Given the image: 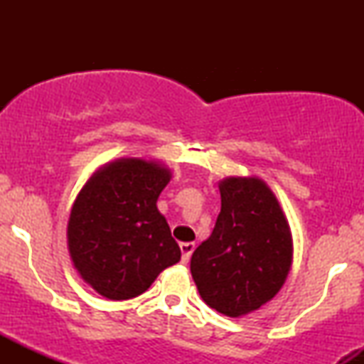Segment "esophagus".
Instances as JSON below:
<instances>
[{"mask_svg": "<svg viewBox=\"0 0 364 364\" xmlns=\"http://www.w3.org/2000/svg\"><path fill=\"white\" fill-rule=\"evenodd\" d=\"M179 248H181V253H183V263H188L191 253H193L195 250V243H181L179 245Z\"/></svg>", "mask_w": 364, "mask_h": 364, "instance_id": "34e87169", "label": "esophagus"}]
</instances>
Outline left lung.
I'll use <instances>...</instances> for the list:
<instances>
[{
  "label": "left lung",
  "instance_id": "obj_1",
  "mask_svg": "<svg viewBox=\"0 0 364 364\" xmlns=\"http://www.w3.org/2000/svg\"><path fill=\"white\" fill-rule=\"evenodd\" d=\"M220 214L212 235L193 252L190 270L212 310L231 318L274 298L292 263V235L277 196L257 176L219 183Z\"/></svg>",
  "mask_w": 364,
  "mask_h": 364
}]
</instances>
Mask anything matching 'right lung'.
<instances>
[{
  "mask_svg": "<svg viewBox=\"0 0 364 364\" xmlns=\"http://www.w3.org/2000/svg\"><path fill=\"white\" fill-rule=\"evenodd\" d=\"M173 171L156 159L121 157L87 179L70 212L68 252L77 272L112 301L140 296L181 250L157 198Z\"/></svg>",
  "mask_w": 364,
  "mask_h": 364,
  "instance_id": "add662e5",
  "label": "right lung"
}]
</instances>
